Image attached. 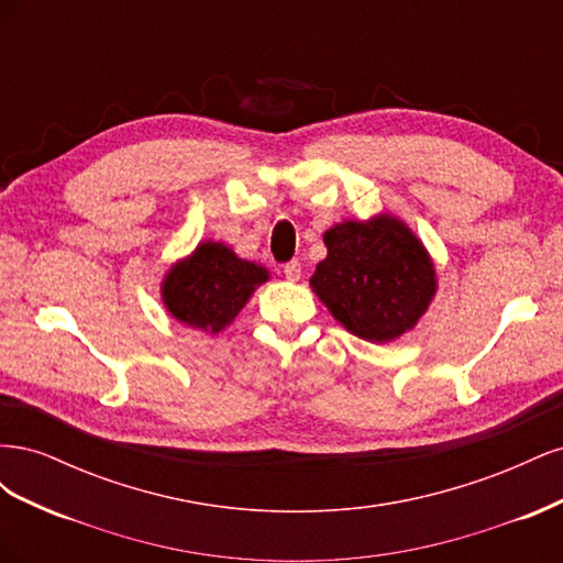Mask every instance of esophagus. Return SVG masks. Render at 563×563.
<instances>
[{
  "label": "esophagus",
  "mask_w": 563,
  "mask_h": 563,
  "mask_svg": "<svg viewBox=\"0 0 563 563\" xmlns=\"http://www.w3.org/2000/svg\"><path fill=\"white\" fill-rule=\"evenodd\" d=\"M284 275L291 279V282H298L300 279V275H302V267H300V263L298 261H291V263H286L284 265Z\"/></svg>",
  "instance_id": "esophagus-1"
}]
</instances>
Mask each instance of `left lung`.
I'll use <instances>...</instances> for the list:
<instances>
[{
  "instance_id": "8db88e82",
  "label": "left lung",
  "mask_w": 563,
  "mask_h": 563,
  "mask_svg": "<svg viewBox=\"0 0 563 563\" xmlns=\"http://www.w3.org/2000/svg\"><path fill=\"white\" fill-rule=\"evenodd\" d=\"M327 258L310 277L335 321L368 343L413 331L437 296L432 255L404 220L378 213L323 232Z\"/></svg>"
}]
</instances>
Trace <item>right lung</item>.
<instances>
[{"instance_id":"right-lung-1","label":"right lung","mask_w":563,"mask_h":563,"mask_svg":"<svg viewBox=\"0 0 563 563\" xmlns=\"http://www.w3.org/2000/svg\"><path fill=\"white\" fill-rule=\"evenodd\" d=\"M267 279V267L240 258L223 242L209 240L166 272L162 302L185 327L216 335L230 327L255 288Z\"/></svg>"}]
</instances>
